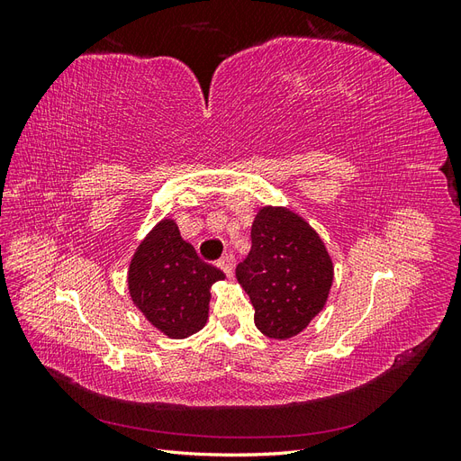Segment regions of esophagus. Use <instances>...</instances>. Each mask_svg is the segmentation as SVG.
Masks as SVG:
<instances>
[{
	"label": "esophagus",
	"mask_w": 461,
	"mask_h": 461,
	"mask_svg": "<svg viewBox=\"0 0 461 461\" xmlns=\"http://www.w3.org/2000/svg\"><path fill=\"white\" fill-rule=\"evenodd\" d=\"M217 265H219L222 273L230 276L232 271H234V256H232V254H225V256H222V258L217 261Z\"/></svg>",
	"instance_id": "1"
}]
</instances>
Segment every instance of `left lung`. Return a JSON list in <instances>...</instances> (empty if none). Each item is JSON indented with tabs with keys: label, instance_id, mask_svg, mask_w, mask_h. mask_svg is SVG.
Returning <instances> with one entry per match:
<instances>
[{
	"label": "left lung",
	"instance_id": "left-lung-1",
	"mask_svg": "<svg viewBox=\"0 0 461 461\" xmlns=\"http://www.w3.org/2000/svg\"><path fill=\"white\" fill-rule=\"evenodd\" d=\"M236 278L254 305L256 327L269 339L296 337L323 310L332 261L315 230L283 207H263L252 225V249Z\"/></svg>",
	"mask_w": 461,
	"mask_h": 461
}]
</instances>
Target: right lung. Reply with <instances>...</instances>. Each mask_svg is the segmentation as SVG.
Segmentation results:
<instances>
[{"label":"right lung","mask_w":461,"mask_h":461,"mask_svg":"<svg viewBox=\"0 0 461 461\" xmlns=\"http://www.w3.org/2000/svg\"><path fill=\"white\" fill-rule=\"evenodd\" d=\"M221 278L222 271L202 261L194 246L180 239L175 222L163 219L136 249L129 290L153 327L185 339L205 325L209 286Z\"/></svg>","instance_id":"add662e5"}]
</instances>
